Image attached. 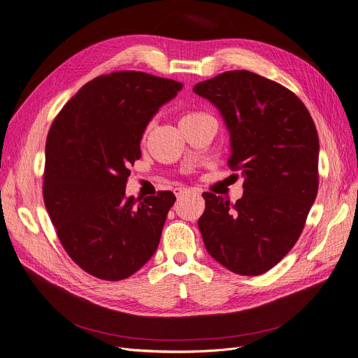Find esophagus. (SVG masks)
<instances>
[{
	"label": "esophagus",
	"instance_id": "obj_1",
	"mask_svg": "<svg viewBox=\"0 0 358 358\" xmlns=\"http://www.w3.org/2000/svg\"><path fill=\"white\" fill-rule=\"evenodd\" d=\"M173 192H175V195H176L178 198H180V196H183V195L189 194V192H191V189H188V188H182V187H178V188H175V189H173Z\"/></svg>",
	"mask_w": 358,
	"mask_h": 358
}]
</instances>
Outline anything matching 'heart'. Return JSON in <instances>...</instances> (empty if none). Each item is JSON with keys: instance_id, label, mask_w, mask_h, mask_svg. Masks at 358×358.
<instances>
[{"instance_id": "1", "label": "heart", "mask_w": 358, "mask_h": 358, "mask_svg": "<svg viewBox=\"0 0 358 358\" xmlns=\"http://www.w3.org/2000/svg\"><path fill=\"white\" fill-rule=\"evenodd\" d=\"M198 114H201V113H188V114H183L182 119H180V123H182V122H185V120H189V119H192V117L198 116Z\"/></svg>"}]
</instances>
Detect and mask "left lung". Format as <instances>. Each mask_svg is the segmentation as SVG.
Returning <instances> with one entry per match:
<instances>
[{
    "label": "left lung",
    "instance_id": "left-lung-1",
    "mask_svg": "<svg viewBox=\"0 0 358 358\" xmlns=\"http://www.w3.org/2000/svg\"><path fill=\"white\" fill-rule=\"evenodd\" d=\"M194 92L220 111L231 135L229 167L244 176L235 204L203 194L206 250L234 273H266L295 245L316 199V126L294 92L248 70L224 71Z\"/></svg>",
    "mask_w": 358,
    "mask_h": 358
}]
</instances>
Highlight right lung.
I'll return each mask as SVG.
<instances>
[{"label":"right lung","instance_id":"add662e5","mask_svg":"<svg viewBox=\"0 0 358 358\" xmlns=\"http://www.w3.org/2000/svg\"><path fill=\"white\" fill-rule=\"evenodd\" d=\"M182 87L134 70L98 76L50 127L44 203L70 259L98 279L132 276L159 247L175 194L136 199L124 189L150 120Z\"/></svg>","mask_w":358,"mask_h":358}]
</instances>
